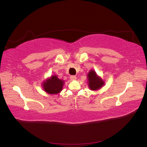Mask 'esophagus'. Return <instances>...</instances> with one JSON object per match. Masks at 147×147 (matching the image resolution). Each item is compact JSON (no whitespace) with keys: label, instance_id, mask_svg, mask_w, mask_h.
<instances>
[{"label":"esophagus","instance_id":"obj_1","mask_svg":"<svg viewBox=\"0 0 147 147\" xmlns=\"http://www.w3.org/2000/svg\"><path fill=\"white\" fill-rule=\"evenodd\" d=\"M70 79L71 80H76V76H74V75H72V76H70Z\"/></svg>","mask_w":147,"mask_h":147}]
</instances>
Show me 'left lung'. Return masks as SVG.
<instances>
[{
  "label": "left lung",
  "instance_id": "left-lung-1",
  "mask_svg": "<svg viewBox=\"0 0 147 147\" xmlns=\"http://www.w3.org/2000/svg\"><path fill=\"white\" fill-rule=\"evenodd\" d=\"M87 80L88 82V87L92 90H97L100 89L104 86L105 82L100 77L96 74L94 70H90L87 75Z\"/></svg>",
  "mask_w": 147,
  "mask_h": 147
}]
</instances>
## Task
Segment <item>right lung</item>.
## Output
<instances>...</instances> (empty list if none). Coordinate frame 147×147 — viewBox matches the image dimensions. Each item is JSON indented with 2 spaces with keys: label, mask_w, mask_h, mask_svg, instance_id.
Listing matches in <instances>:
<instances>
[{
  "label": "right lung",
  "mask_w": 147,
  "mask_h": 147,
  "mask_svg": "<svg viewBox=\"0 0 147 147\" xmlns=\"http://www.w3.org/2000/svg\"><path fill=\"white\" fill-rule=\"evenodd\" d=\"M64 82L59 79L57 76H52L42 83L44 91L49 94H57L60 93L63 88Z\"/></svg>",
  "instance_id": "right-lung-1"
}]
</instances>
